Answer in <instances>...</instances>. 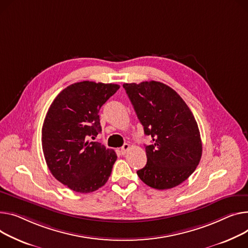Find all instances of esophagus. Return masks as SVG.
Wrapping results in <instances>:
<instances>
[{"mask_svg":"<svg viewBox=\"0 0 248 248\" xmlns=\"http://www.w3.org/2000/svg\"><path fill=\"white\" fill-rule=\"evenodd\" d=\"M128 150H129V144H128V143H124V144L122 146L121 150H120V153H121L122 155H125Z\"/></svg>","mask_w":248,"mask_h":248,"instance_id":"esophagus-1","label":"esophagus"}]
</instances>
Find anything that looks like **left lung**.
Masks as SVG:
<instances>
[{"mask_svg": "<svg viewBox=\"0 0 248 248\" xmlns=\"http://www.w3.org/2000/svg\"><path fill=\"white\" fill-rule=\"evenodd\" d=\"M153 144L144 145L147 161L137 171L143 183L169 189L186 180L202 158V143L197 123L187 105L170 87L151 80L124 84Z\"/></svg>", "mask_w": 248, "mask_h": 248, "instance_id": "obj_1", "label": "left lung"}]
</instances>
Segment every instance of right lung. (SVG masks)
<instances>
[{
    "instance_id": "obj_1",
    "label": "right lung",
    "mask_w": 248,
    "mask_h": 248,
    "mask_svg": "<svg viewBox=\"0 0 248 248\" xmlns=\"http://www.w3.org/2000/svg\"><path fill=\"white\" fill-rule=\"evenodd\" d=\"M119 89L114 84L76 82L57 95L46 112L42 128L46 166L56 179L76 192L98 189L111 173L117 154L88 139L101 133L98 111Z\"/></svg>"
}]
</instances>
